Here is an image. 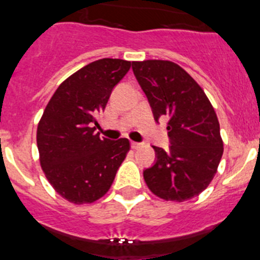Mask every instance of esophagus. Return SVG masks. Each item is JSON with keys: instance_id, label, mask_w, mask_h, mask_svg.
Here are the masks:
<instances>
[{"instance_id": "obj_1", "label": "esophagus", "mask_w": 260, "mask_h": 260, "mask_svg": "<svg viewBox=\"0 0 260 260\" xmlns=\"http://www.w3.org/2000/svg\"><path fill=\"white\" fill-rule=\"evenodd\" d=\"M143 146L142 143H138V142H132V148H134V150H138V148H141V147Z\"/></svg>"}]
</instances>
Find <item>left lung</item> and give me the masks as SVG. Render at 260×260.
I'll return each instance as SVG.
<instances>
[{
	"mask_svg": "<svg viewBox=\"0 0 260 260\" xmlns=\"http://www.w3.org/2000/svg\"><path fill=\"white\" fill-rule=\"evenodd\" d=\"M153 118H167L169 150L153 146L156 161L143 172L148 189L165 201L183 202L201 194L221 160L219 119L202 87L171 61L133 62Z\"/></svg>",
	"mask_w": 260,
	"mask_h": 260,
	"instance_id": "left-lung-1",
	"label": "left lung"
}]
</instances>
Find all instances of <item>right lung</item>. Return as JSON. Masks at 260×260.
I'll use <instances>...</instances> for the list:
<instances>
[{"mask_svg":"<svg viewBox=\"0 0 260 260\" xmlns=\"http://www.w3.org/2000/svg\"><path fill=\"white\" fill-rule=\"evenodd\" d=\"M132 62L102 58L59 84L38 126L40 164L62 198L92 203L107 194L130 150L126 138L110 141L96 134V117Z\"/></svg>","mask_w":260,"mask_h":260,"instance_id":"right-lung-1","label":"right lung"}]
</instances>
